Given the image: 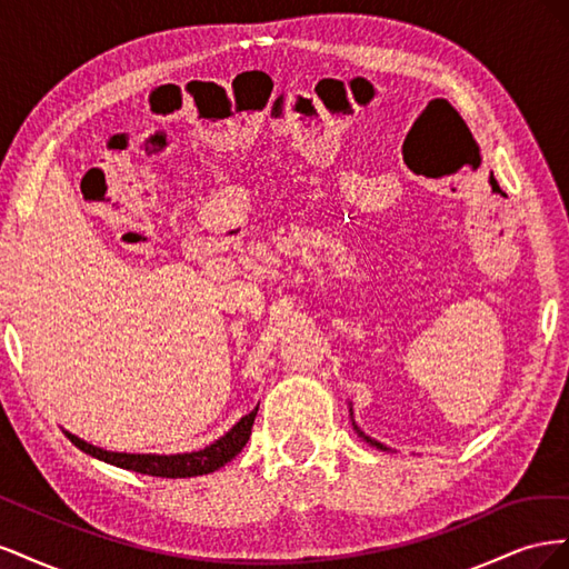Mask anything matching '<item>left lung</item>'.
<instances>
[{
    "instance_id": "left-lung-1",
    "label": "left lung",
    "mask_w": 569,
    "mask_h": 569,
    "mask_svg": "<svg viewBox=\"0 0 569 569\" xmlns=\"http://www.w3.org/2000/svg\"><path fill=\"white\" fill-rule=\"evenodd\" d=\"M358 435H360V437H363V439H366V441H368V443H370V446H375V449H382V451H387V446H385V443H380V441H375V439H370V437H366V435H363V432H360V429H358Z\"/></svg>"
}]
</instances>
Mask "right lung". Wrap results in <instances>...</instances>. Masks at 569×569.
<instances>
[{
  "mask_svg": "<svg viewBox=\"0 0 569 569\" xmlns=\"http://www.w3.org/2000/svg\"><path fill=\"white\" fill-rule=\"evenodd\" d=\"M258 408H253L249 416H244L239 420L226 437H220L216 443L206 446L201 451L194 453H178V456H134V453H113V451H104L97 449V446L78 439L76 435L66 437L71 439L80 451L90 453L99 460L111 462L116 468L123 470H132L140 475H151V477H168V479H178V477H197V475H209L218 468H222L228 460H232L239 451L244 449L249 437H251V427H253V418H256Z\"/></svg>",
  "mask_w": 569,
  "mask_h": 569,
  "instance_id": "add662e5",
  "label": "right lung"
}]
</instances>
